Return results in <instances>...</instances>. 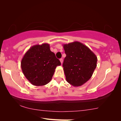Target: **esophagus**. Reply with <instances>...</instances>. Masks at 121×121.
<instances>
[{"label":"esophagus","mask_w":121,"mask_h":121,"mask_svg":"<svg viewBox=\"0 0 121 121\" xmlns=\"http://www.w3.org/2000/svg\"><path fill=\"white\" fill-rule=\"evenodd\" d=\"M59 60H60V62L61 63V64H62L63 63V59L62 58H60V59H59Z\"/></svg>","instance_id":"34e87169"}]
</instances>
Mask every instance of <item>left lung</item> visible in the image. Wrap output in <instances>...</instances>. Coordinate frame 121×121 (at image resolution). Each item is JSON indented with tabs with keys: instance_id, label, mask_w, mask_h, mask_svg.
<instances>
[{
	"instance_id": "1",
	"label": "left lung",
	"mask_w": 121,
	"mask_h": 121,
	"mask_svg": "<svg viewBox=\"0 0 121 121\" xmlns=\"http://www.w3.org/2000/svg\"><path fill=\"white\" fill-rule=\"evenodd\" d=\"M66 54L63 67L67 82L80 86L92 77L97 58L94 52L82 43L75 41L63 44Z\"/></svg>"
}]
</instances>
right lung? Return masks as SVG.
Here are the masks:
<instances>
[{"mask_svg":"<svg viewBox=\"0 0 121 121\" xmlns=\"http://www.w3.org/2000/svg\"><path fill=\"white\" fill-rule=\"evenodd\" d=\"M60 62L51 52L49 44H36L30 48L21 62L25 77L35 86H43L51 80Z\"/></svg>","mask_w":121,"mask_h":121,"instance_id":"1","label":"right lung"}]
</instances>
